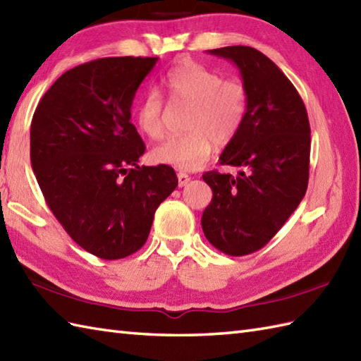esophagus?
<instances>
[{
  "label": "esophagus",
  "mask_w": 361,
  "mask_h": 361,
  "mask_svg": "<svg viewBox=\"0 0 361 361\" xmlns=\"http://www.w3.org/2000/svg\"><path fill=\"white\" fill-rule=\"evenodd\" d=\"M178 186L180 188H183V186H186L188 183H189V180H190V176L186 173V172H178Z\"/></svg>",
  "instance_id": "obj_1"
}]
</instances>
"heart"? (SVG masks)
Masks as SVG:
<instances>
[{
    "label": "heart",
    "instance_id": "1",
    "mask_svg": "<svg viewBox=\"0 0 361 361\" xmlns=\"http://www.w3.org/2000/svg\"><path fill=\"white\" fill-rule=\"evenodd\" d=\"M169 102L189 105L185 127L153 149L152 158L183 171H194L211 157L214 141L231 142L239 135L248 114L250 94L235 79H224L216 70L195 60H183L163 80ZM164 101L157 91H147L135 109L137 128L150 140L164 136Z\"/></svg>",
    "mask_w": 361,
    "mask_h": 361
}]
</instances>
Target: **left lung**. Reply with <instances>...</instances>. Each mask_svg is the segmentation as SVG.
<instances>
[{
  "label": "left lung",
  "instance_id": "obj_1",
  "mask_svg": "<svg viewBox=\"0 0 361 361\" xmlns=\"http://www.w3.org/2000/svg\"><path fill=\"white\" fill-rule=\"evenodd\" d=\"M209 52L239 68L250 106L239 135L220 155V164L237 167V175L203 173L212 200L202 228L219 251L247 256L273 239L305 195L309 116L293 83L260 51L226 46Z\"/></svg>",
  "mask_w": 361,
  "mask_h": 361
}]
</instances>
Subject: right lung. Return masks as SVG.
I'll return each instance as SVG.
<instances>
[{
  "mask_svg": "<svg viewBox=\"0 0 361 361\" xmlns=\"http://www.w3.org/2000/svg\"><path fill=\"white\" fill-rule=\"evenodd\" d=\"M158 57H105L66 71L38 102L30 164L46 204L71 239L105 260L145 243L178 178L137 166L145 150L130 109Z\"/></svg>",
  "mask_w": 361,
  "mask_h": 361,
  "instance_id": "obj_1",
  "label": "right lung"
}]
</instances>
